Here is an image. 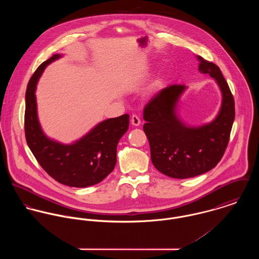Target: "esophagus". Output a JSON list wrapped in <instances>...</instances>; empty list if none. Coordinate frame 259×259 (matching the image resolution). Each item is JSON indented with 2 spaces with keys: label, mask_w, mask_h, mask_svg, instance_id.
Instances as JSON below:
<instances>
[{
  "label": "esophagus",
  "mask_w": 259,
  "mask_h": 259,
  "mask_svg": "<svg viewBox=\"0 0 259 259\" xmlns=\"http://www.w3.org/2000/svg\"><path fill=\"white\" fill-rule=\"evenodd\" d=\"M131 121H132V123H133L134 125H136V126H138V125L141 124V118H140V116L137 115V114H133V115H132Z\"/></svg>",
  "instance_id": "34e87169"
}]
</instances>
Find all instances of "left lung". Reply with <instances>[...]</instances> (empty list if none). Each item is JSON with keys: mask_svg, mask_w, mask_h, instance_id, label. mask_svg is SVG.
<instances>
[{"mask_svg": "<svg viewBox=\"0 0 259 259\" xmlns=\"http://www.w3.org/2000/svg\"><path fill=\"white\" fill-rule=\"evenodd\" d=\"M199 71L210 74L222 93L217 118L199 127H187L178 118L175 108L185 84H171L154 95L144 109V132L155 168L172 179H188L212 169L227 148L235 116L234 99L221 69L200 56Z\"/></svg>", "mask_w": 259, "mask_h": 259, "instance_id": "obj_1", "label": "left lung"}]
</instances>
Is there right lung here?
I'll use <instances>...</instances> for the list:
<instances>
[{"instance_id": "right-lung-1", "label": "right lung", "mask_w": 259, "mask_h": 259, "mask_svg": "<svg viewBox=\"0 0 259 259\" xmlns=\"http://www.w3.org/2000/svg\"><path fill=\"white\" fill-rule=\"evenodd\" d=\"M54 55L38 66L26 91V141L42 169L55 181L72 187L97 185L106 179L116 163V146L130 124L127 113L99 123L84 138L70 146L49 140L39 126L35 90L36 77L53 61Z\"/></svg>"}]
</instances>
